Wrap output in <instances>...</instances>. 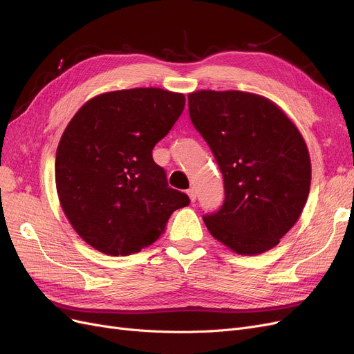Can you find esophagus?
<instances>
[{"mask_svg":"<svg viewBox=\"0 0 354 354\" xmlns=\"http://www.w3.org/2000/svg\"><path fill=\"white\" fill-rule=\"evenodd\" d=\"M187 194H188V196H189L191 201L194 203L195 199H196V191H195V188H194V187H191V188L187 191Z\"/></svg>","mask_w":354,"mask_h":354,"instance_id":"1","label":"esophagus"}]
</instances>
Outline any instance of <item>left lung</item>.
<instances>
[{
  "instance_id": "obj_1",
  "label": "left lung",
  "mask_w": 354,
  "mask_h": 354,
  "mask_svg": "<svg viewBox=\"0 0 354 354\" xmlns=\"http://www.w3.org/2000/svg\"><path fill=\"white\" fill-rule=\"evenodd\" d=\"M189 117L224 178L221 209L205 215L230 250L273 249L299 220L311 187V158L295 122L266 97L244 91L188 94Z\"/></svg>"
}]
</instances>
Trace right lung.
Here are the masks:
<instances>
[{"label": "right lung", "mask_w": 354, "mask_h": 354, "mask_svg": "<svg viewBox=\"0 0 354 354\" xmlns=\"http://www.w3.org/2000/svg\"><path fill=\"white\" fill-rule=\"evenodd\" d=\"M185 95L162 88L104 92L69 121L56 150L60 207L80 237L109 256L149 248L187 194L169 188L151 150L175 124Z\"/></svg>", "instance_id": "add662e5"}]
</instances>
